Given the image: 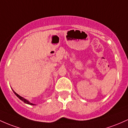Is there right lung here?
Segmentation results:
<instances>
[{"instance_id": "obj_1", "label": "right lung", "mask_w": 128, "mask_h": 128, "mask_svg": "<svg viewBox=\"0 0 128 128\" xmlns=\"http://www.w3.org/2000/svg\"><path fill=\"white\" fill-rule=\"evenodd\" d=\"M12 91H13V92L14 93V94H15V95H16V96H17V97H18V98L20 99V100H22V101H23V102H24V103H26V104H30V105H36V104H33V103H31V102H29V101H28V100H26V99H25V98H24V97H21V96H19V95H18V94H17V93H16V92H15V91H14L13 90H12Z\"/></svg>"}]
</instances>
